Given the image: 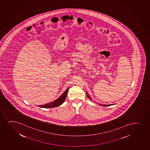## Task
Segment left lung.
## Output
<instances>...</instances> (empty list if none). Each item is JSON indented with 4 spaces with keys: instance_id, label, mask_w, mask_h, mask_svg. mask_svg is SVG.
Instances as JSON below:
<instances>
[{
    "instance_id": "obj_1",
    "label": "left lung",
    "mask_w": 150,
    "mask_h": 150,
    "mask_svg": "<svg viewBox=\"0 0 150 150\" xmlns=\"http://www.w3.org/2000/svg\"><path fill=\"white\" fill-rule=\"evenodd\" d=\"M86 94H87V95L88 97V98L89 99H90L91 100H92V99H91V97H90L89 95H88V94L87 93V92H86ZM101 105V106H111V105H112V104L111 105Z\"/></svg>"
}]
</instances>
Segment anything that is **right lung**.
<instances>
[{"mask_svg":"<svg viewBox=\"0 0 150 150\" xmlns=\"http://www.w3.org/2000/svg\"><path fill=\"white\" fill-rule=\"evenodd\" d=\"M69 89V88H67L62 94L61 95L60 97H59V98L55 100V101H53L51 103H47L46 104L43 105H40L39 107H41V108H51L56 107H58V106L62 104L63 103H64V101L65 100L68 91Z\"/></svg>","mask_w":150,"mask_h":150,"instance_id":"obj_1","label":"right lung"}]
</instances>
